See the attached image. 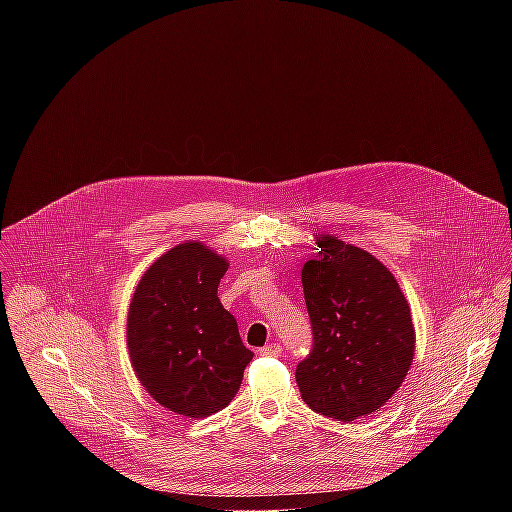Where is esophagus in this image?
<instances>
[{
	"instance_id": "1",
	"label": "esophagus",
	"mask_w": 512,
	"mask_h": 512,
	"mask_svg": "<svg viewBox=\"0 0 512 512\" xmlns=\"http://www.w3.org/2000/svg\"><path fill=\"white\" fill-rule=\"evenodd\" d=\"M259 352H261V356H279V354H281V348H279L277 344H267V346H263Z\"/></svg>"
}]
</instances>
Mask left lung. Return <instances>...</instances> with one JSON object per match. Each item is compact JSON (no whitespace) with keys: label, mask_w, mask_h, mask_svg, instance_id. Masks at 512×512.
<instances>
[{"label":"left lung","mask_w":512,"mask_h":512,"mask_svg":"<svg viewBox=\"0 0 512 512\" xmlns=\"http://www.w3.org/2000/svg\"><path fill=\"white\" fill-rule=\"evenodd\" d=\"M302 267L312 352L296 381L306 405L338 421L383 407L415 354L411 310L393 273L371 253L336 237L318 241Z\"/></svg>","instance_id":"obj_1"}]
</instances>
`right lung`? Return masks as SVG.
I'll return each mask as SVG.
<instances>
[{
  "instance_id": "1",
  "label": "right lung",
  "mask_w": 512,
  "mask_h": 512,
  "mask_svg": "<svg viewBox=\"0 0 512 512\" xmlns=\"http://www.w3.org/2000/svg\"><path fill=\"white\" fill-rule=\"evenodd\" d=\"M227 269L202 243H182L143 273L129 306L133 371L160 405L184 417L225 409L253 358L216 296Z\"/></svg>"
}]
</instances>
